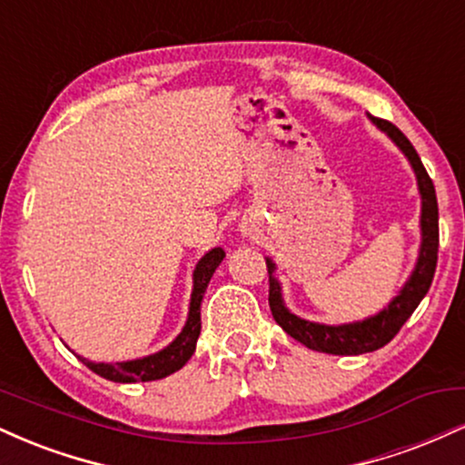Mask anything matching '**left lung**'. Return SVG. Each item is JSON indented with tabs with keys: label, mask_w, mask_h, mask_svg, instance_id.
Instances as JSON below:
<instances>
[{
	"label": "left lung",
	"mask_w": 465,
	"mask_h": 465,
	"mask_svg": "<svg viewBox=\"0 0 465 465\" xmlns=\"http://www.w3.org/2000/svg\"><path fill=\"white\" fill-rule=\"evenodd\" d=\"M370 120L378 126L382 133L391 137L404 157L409 159L411 168H413L415 179H418V188L421 196V216H420V229H421V244L420 255L415 269L402 291L389 302L387 308L373 317L362 319V322L343 323V325H325L306 322V319L297 317L284 306L282 300V286L275 277V262L266 258V269H269V306L273 312V319L277 325H282L286 334L292 339L300 341L308 350L325 351V354L336 356H359L367 354V351L385 348L389 341L400 332L404 322L413 314L420 302L429 292L430 282H433L435 266H437V247H440V212H437V196L435 185L430 181L429 173L421 165L420 154L415 153L413 143H411L404 133L393 126L391 122L381 120V117L370 115Z\"/></svg>",
	"instance_id": "1"
}]
</instances>
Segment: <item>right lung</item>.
<instances>
[{
    "mask_svg": "<svg viewBox=\"0 0 465 465\" xmlns=\"http://www.w3.org/2000/svg\"><path fill=\"white\" fill-rule=\"evenodd\" d=\"M225 258V251L221 247H214L207 251L205 255L196 264L194 275V286H192V297H190V312L188 322H185L183 330L177 334V339L168 345V348L154 351L151 356H143V359L135 361H124V362H92L83 356H78L89 370L98 373V376L106 378V381L114 382H151L159 381V378L170 376V373L179 371L185 362L190 361V356L196 350V339L201 334V302L205 295L207 284H210L212 275L218 269V264Z\"/></svg>",
    "mask_w": 465,
    "mask_h": 465,
    "instance_id": "add662e5",
    "label": "right lung"
}]
</instances>
